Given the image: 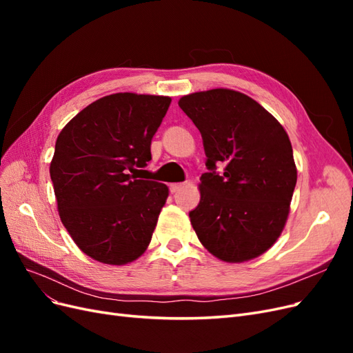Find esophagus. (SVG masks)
I'll return each instance as SVG.
<instances>
[{"label":"esophagus","mask_w":353,"mask_h":353,"mask_svg":"<svg viewBox=\"0 0 353 353\" xmlns=\"http://www.w3.org/2000/svg\"><path fill=\"white\" fill-rule=\"evenodd\" d=\"M184 187V184H170V193H178V191Z\"/></svg>","instance_id":"34e87169"}]
</instances>
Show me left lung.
I'll use <instances>...</instances> for the list:
<instances>
[{
	"instance_id": "8db88e82",
	"label": "left lung",
	"mask_w": 353,
	"mask_h": 353,
	"mask_svg": "<svg viewBox=\"0 0 353 353\" xmlns=\"http://www.w3.org/2000/svg\"><path fill=\"white\" fill-rule=\"evenodd\" d=\"M203 138L210 172L199 184L200 203L190 221L215 258L241 263L279 240L297 181L293 148L283 125L243 92L213 88L181 97ZM226 163L223 176L216 163Z\"/></svg>"
}]
</instances>
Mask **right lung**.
Listing matches in <instances>:
<instances>
[{"label": "right lung", "instance_id": "right-lung-1", "mask_svg": "<svg viewBox=\"0 0 353 353\" xmlns=\"http://www.w3.org/2000/svg\"><path fill=\"white\" fill-rule=\"evenodd\" d=\"M170 101L165 95H105L57 137L50 175L59 215L94 261L131 263L150 244L169 188L137 174L152 160V140Z\"/></svg>", "mask_w": 353, "mask_h": 353}]
</instances>
